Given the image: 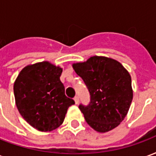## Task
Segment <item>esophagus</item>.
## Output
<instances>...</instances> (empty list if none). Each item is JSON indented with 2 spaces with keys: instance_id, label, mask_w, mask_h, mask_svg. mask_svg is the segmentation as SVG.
<instances>
[{
  "instance_id": "34e87169",
  "label": "esophagus",
  "mask_w": 156,
  "mask_h": 156,
  "mask_svg": "<svg viewBox=\"0 0 156 156\" xmlns=\"http://www.w3.org/2000/svg\"><path fill=\"white\" fill-rule=\"evenodd\" d=\"M74 101L76 105H78V103H79V98H78V96H76V97L74 98Z\"/></svg>"
}]
</instances>
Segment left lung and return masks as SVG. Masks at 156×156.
<instances>
[{
  "mask_svg": "<svg viewBox=\"0 0 156 156\" xmlns=\"http://www.w3.org/2000/svg\"><path fill=\"white\" fill-rule=\"evenodd\" d=\"M73 68L90 93V104L79 105L88 125L99 133L119 126L133 99L131 77L126 68L117 60L103 56L73 63Z\"/></svg>",
  "mask_w": 156,
  "mask_h": 156,
  "instance_id": "1",
  "label": "left lung"
}]
</instances>
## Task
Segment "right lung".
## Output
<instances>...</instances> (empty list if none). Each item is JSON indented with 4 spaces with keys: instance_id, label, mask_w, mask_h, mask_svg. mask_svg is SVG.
<instances>
[{
    "instance_id": "right-lung-1",
    "label": "right lung",
    "mask_w": 156,
    "mask_h": 156,
    "mask_svg": "<svg viewBox=\"0 0 156 156\" xmlns=\"http://www.w3.org/2000/svg\"><path fill=\"white\" fill-rule=\"evenodd\" d=\"M62 68L44 61L26 66L14 83L16 105L31 126L52 131L63 123L68 108L74 105L65 95L60 80Z\"/></svg>"
}]
</instances>
